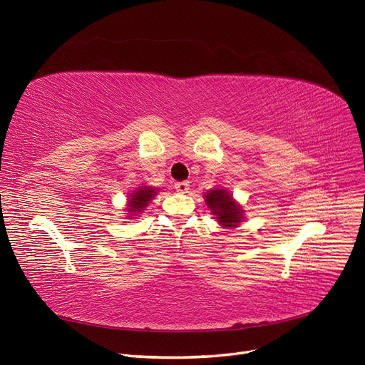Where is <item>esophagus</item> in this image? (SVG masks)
Here are the masks:
<instances>
[{
  "mask_svg": "<svg viewBox=\"0 0 365 365\" xmlns=\"http://www.w3.org/2000/svg\"><path fill=\"white\" fill-rule=\"evenodd\" d=\"M175 188H177L178 193H187L188 190H190V182H188V181L177 182V184H175Z\"/></svg>",
  "mask_w": 365,
  "mask_h": 365,
  "instance_id": "obj_1",
  "label": "esophagus"
}]
</instances>
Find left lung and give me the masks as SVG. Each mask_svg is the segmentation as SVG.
I'll return each mask as SVG.
<instances>
[{
  "instance_id": "1",
  "label": "left lung",
  "mask_w": 365,
  "mask_h": 365,
  "mask_svg": "<svg viewBox=\"0 0 365 365\" xmlns=\"http://www.w3.org/2000/svg\"><path fill=\"white\" fill-rule=\"evenodd\" d=\"M205 204L211 210L222 228H237L245 220V210L237 202L230 190L222 187H215L204 195Z\"/></svg>"
}]
</instances>
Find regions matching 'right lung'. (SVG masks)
I'll return each mask as SVG.
<instances>
[{
    "mask_svg": "<svg viewBox=\"0 0 365 365\" xmlns=\"http://www.w3.org/2000/svg\"><path fill=\"white\" fill-rule=\"evenodd\" d=\"M158 190L160 188L150 185H140L134 188L127 199V205H125V211H127L125 215H127V219H137V216H140L149 205L150 200L157 196Z\"/></svg>",
    "mask_w": 365,
    "mask_h": 365,
    "instance_id": "add662e5",
    "label": "right lung"
}]
</instances>
